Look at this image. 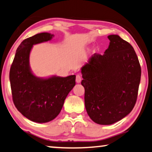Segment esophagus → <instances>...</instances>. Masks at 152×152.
<instances>
[{"label":"esophagus","instance_id":"1","mask_svg":"<svg viewBox=\"0 0 152 152\" xmlns=\"http://www.w3.org/2000/svg\"><path fill=\"white\" fill-rule=\"evenodd\" d=\"M81 81V77L80 75H76V82L77 83H80Z\"/></svg>","mask_w":152,"mask_h":152}]
</instances>
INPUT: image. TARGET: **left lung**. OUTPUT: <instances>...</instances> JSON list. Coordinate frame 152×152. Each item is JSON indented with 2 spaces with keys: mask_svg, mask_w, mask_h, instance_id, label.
Returning a JSON list of instances; mask_svg holds the SVG:
<instances>
[{
  "mask_svg": "<svg viewBox=\"0 0 152 152\" xmlns=\"http://www.w3.org/2000/svg\"><path fill=\"white\" fill-rule=\"evenodd\" d=\"M103 55L94 53L81 67L85 107L100 125L121 120L134 107L141 69L132 46L118 35H110Z\"/></svg>",
  "mask_w": 152,
  "mask_h": 152,
  "instance_id": "left-lung-1",
  "label": "left lung"
}]
</instances>
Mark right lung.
<instances>
[{
	"mask_svg": "<svg viewBox=\"0 0 152 152\" xmlns=\"http://www.w3.org/2000/svg\"><path fill=\"white\" fill-rule=\"evenodd\" d=\"M49 33H40L22 42L16 50L10 72L13 102L30 121L47 123L60 114L68 94L75 85V75L48 78L34 75L29 65L33 45L50 40Z\"/></svg>",
	"mask_w": 152,
	"mask_h": 152,
	"instance_id": "obj_1",
	"label": "right lung"
}]
</instances>
